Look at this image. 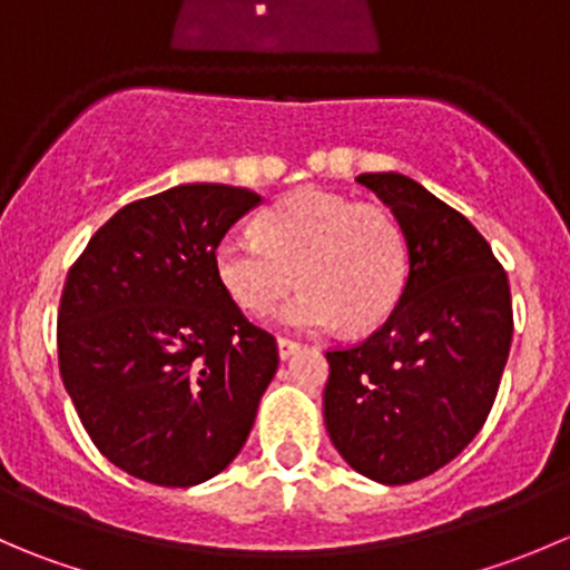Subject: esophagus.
<instances>
[{
	"label": "esophagus",
	"instance_id": "34e87169",
	"mask_svg": "<svg viewBox=\"0 0 570 570\" xmlns=\"http://www.w3.org/2000/svg\"><path fill=\"white\" fill-rule=\"evenodd\" d=\"M301 351V342L289 340V336H278V356L281 358H289Z\"/></svg>",
	"mask_w": 570,
	"mask_h": 570
}]
</instances>
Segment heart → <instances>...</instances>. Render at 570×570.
Wrapping results in <instances>:
<instances>
[{"mask_svg":"<svg viewBox=\"0 0 570 570\" xmlns=\"http://www.w3.org/2000/svg\"><path fill=\"white\" fill-rule=\"evenodd\" d=\"M214 269L230 301L267 314L295 286L278 323L328 331L345 320L367 331L395 312L409 278L406 236L390 212L320 189H301L256 219L253 230L223 236Z\"/></svg>","mask_w":570,"mask_h":570,"instance_id":"b5f03b06","label":"heart"}]
</instances>
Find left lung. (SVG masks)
Segmentation results:
<instances>
[{
  "instance_id": "obj_1",
  "label": "left lung",
  "mask_w": 570,
  "mask_h": 570,
  "mask_svg": "<svg viewBox=\"0 0 570 570\" xmlns=\"http://www.w3.org/2000/svg\"><path fill=\"white\" fill-rule=\"evenodd\" d=\"M356 184L395 214L409 278L379 331L325 351V429L353 471L409 484L462 454L493 409L512 345L510 281L488 239L412 178Z\"/></svg>"
}]
</instances>
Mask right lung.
<instances>
[{"instance_id":"obj_1","label":"right lung","mask_w":570,"mask_h":570,"mask_svg":"<svg viewBox=\"0 0 570 570\" xmlns=\"http://www.w3.org/2000/svg\"><path fill=\"white\" fill-rule=\"evenodd\" d=\"M262 197L186 184L119 208L86 245L58 312V364L99 454L191 488L236 460L278 345L230 301L214 250Z\"/></svg>"}]
</instances>
